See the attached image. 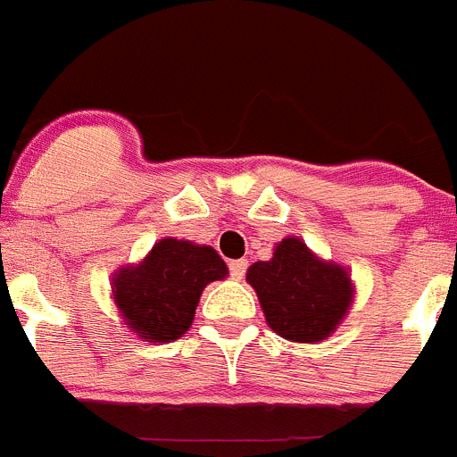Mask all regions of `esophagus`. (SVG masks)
I'll return each instance as SVG.
<instances>
[{"label": "esophagus", "mask_w": 457, "mask_h": 457, "mask_svg": "<svg viewBox=\"0 0 457 457\" xmlns=\"http://www.w3.org/2000/svg\"><path fill=\"white\" fill-rule=\"evenodd\" d=\"M247 261H245V258H237V261H231V263H228V270H231V277L233 278H237V281H240L242 277H245V272H247Z\"/></svg>", "instance_id": "esophagus-1"}]
</instances>
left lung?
I'll use <instances>...</instances> for the list:
<instances>
[{"instance_id": "obj_1", "label": "left lung", "mask_w": 457, "mask_h": 457, "mask_svg": "<svg viewBox=\"0 0 457 457\" xmlns=\"http://www.w3.org/2000/svg\"><path fill=\"white\" fill-rule=\"evenodd\" d=\"M270 329L295 343L325 341L353 304L348 270L327 263L300 237H284L270 261L247 270Z\"/></svg>"}]
</instances>
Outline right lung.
<instances>
[{
    "mask_svg": "<svg viewBox=\"0 0 457 457\" xmlns=\"http://www.w3.org/2000/svg\"><path fill=\"white\" fill-rule=\"evenodd\" d=\"M226 274L228 268L212 247L164 237L141 263L116 270L112 293L123 325L137 337L171 343L192 325L205 286Z\"/></svg>",
    "mask_w": 457,
    "mask_h": 457,
    "instance_id": "obj_1",
    "label": "right lung"
}]
</instances>
